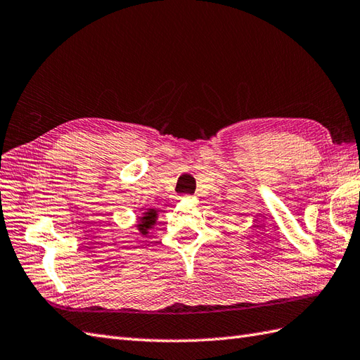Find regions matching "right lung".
Listing matches in <instances>:
<instances>
[{
    "label": "right lung",
    "mask_w": 360,
    "mask_h": 360,
    "mask_svg": "<svg viewBox=\"0 0 360 360\" xmlns=\"http://www.w3.org/2000/svg\"><path fill=\"white\" fill-rule=\"evenodd\" d=\"M158 219V210L155 208H150L146 213H142L138 219L136 227L142 233V235H147L150 229H153V225L156 224Z\"/></svg>",
    "instance_id": "add662e5"
}]
</instances>
